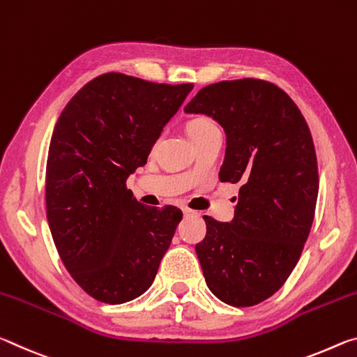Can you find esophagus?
Listing matches in <instances>:
<instances>
[{"instance_id":"esophagus-1","label":"esophagus","mask_w":357,"mask_h":357,"mask_svg":"<svg viewBox=\"0 0 357 357\" xmlns=\"http://www.w3.org/2000/svg\"><path fill=\"white\" fill-rule=\"evenodd\" d=\"M182 212H183L185 217H190V215H195V210H191V208H186V207H183V208H182Z\"/></svg>"}]
</instances>
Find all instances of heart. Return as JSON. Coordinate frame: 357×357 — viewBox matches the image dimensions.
Segmentation results:
<instances>
[{
    "mask_svg": "<svg viewBox=\"0 0 357 357\" xmlns=\"http://www.w3.org/2000/svg\"><path fill=\"white\" fill-rule=\"evenodd\" d=\"M186 131H188L192 142H196V140L207 137L213 132H218L220 130H218L217 123H215L210 116L195 115V116H191V119L188 120V123H186Z\"/></svg>",
    "mask_w": 357,
    "mask_h": 357,
    "instance_id": "1",
    "label": "heart"
}]
</instances>
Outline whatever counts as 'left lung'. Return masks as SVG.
Segmentation results:
<instances>
[{"mask_svg": "<svg viewBox=\"0 0 357 357\" xmlns=\"http://www.w3.org/2000/svg\"><path fill=\"white\" fill-rule=\"evenodd\" d=\"M185 110L223 126L218 177L242 183L231 223L204 217V278L227 305L253 307L284 284L312 229L319 175L310 128L293 99L261 79L204 86Z\"/></svg>", "mask_w": 357, "mask_h": 357, "instance_id": "obj_1", "label": "left lung"}]
</instances>
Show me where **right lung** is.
<instances>
[{"label": "right lung", "instance_id": "add662e5", "mask_svg": "<svg viewBox=\"0 0 357 357\" xmlns=\"http://www.w3.org/2000/svg\"><path fill=\"white\" fill-rule=\"evenodd\" d=\"M192 84L101 74L56 120L45 167V208L58 255L86 294L123 303L147 291L182 210L147 207L126 178L147 156Z\"/></svg>", "mask_w": 357, "mask_h": 357}]
</instances>
